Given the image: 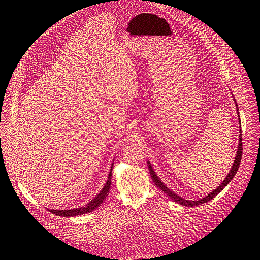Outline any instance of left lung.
Instances as JSON below:
<instances>
[{
	"mask_svg": "<svg viewBox=\"0 0 260 260\" xmlns=\"http://www.w3.org/2000/svg\"><path fill=\"white\" fill-rule=\"evenodd\" d=\"M236 106H237V108H238V105H237V104H236ZM238 117H239V121H240V116H239V109H238ZM240 128H241V126H240ZM241 156H242V137H241V129H240V135H239V144H238L237 154H236L235 162H233L231 170L229 171V174H228V176L225 177V179L223 180V182H221V185L218 186V187L216 188V189H214L212 192H210V194H207V196L203 197V198H201V200H197V201H188V200H185V198L178 196V195L176 194V192L170 190L169 188H168V187L164 184V182H162V181L160 180V178L156 176V174H155L154 170H153V168H152V166H151V164H150V161H147V167H149V170H150V175H151L152 180H153L154 185H155L157 188H159V189H161L162 191L165 192V194H166L167 196H169L172 201L178 203V204L184 205V206H187V207H192V206H197V205H201V204H204V203L210 202L211 200H213V198H214V197L218 194V192L224 189V187L229 184V182H230V181L233 179V177L236 176L237 171H238V169H239V166H240Z\"/></svg>",
	"mask_w": 260,
	"mask_h": 260,
	"instance_id": "left-lung-1",
	"label": "left lung"
}]
</instances>
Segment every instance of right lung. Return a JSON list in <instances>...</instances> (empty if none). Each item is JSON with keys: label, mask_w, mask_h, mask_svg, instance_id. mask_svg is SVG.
I'll return each mask as SVG.
<instances>
[{"label": "right lung", "mask_w": 260, "mask_h": 260, "mask_svg": "<svg viewBox=\"0 0 260 260\" xmlns=\"http://www.w3.org/2000/svg\"><path fill=\"white\" fill-rule=\"evenodd\" d=\"M111 170H113V166H111V169H110L109 175H108V179H107L105 186L103 187V189H101L99 194L96 195L92 201L89 202L85 206H81L79 208H73V210H49V212H52L53 214L58 215V216L72 217V216L82 215V214H85V213H90L93 210H95V208L100 206L101 203L106 200V196L108 195V192H109L110 185H111Z\"/></svg>", "instance_id": "1"}]
</instances>
